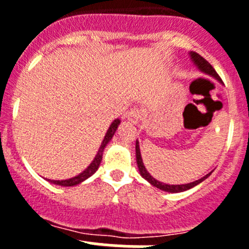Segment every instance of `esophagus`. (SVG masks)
Here are the masks:
<instances>
[{
	"instance_id": "obj_1",
	"label": "esophagus",
	"mask_w": 249,
	"mask_h": 249,
	"mask_svg": "<svg viewBox=\"0 0 249 249\" xmlns=\"http://www.w3.org/2000/svg\"><path fill=\"white\" fill-rule=\"evenodd\" d=\"M127 120L131 123H133V124H138V123L141 122V120H142V114H141L140 109H131V111L128 112V114H127Z\"/></svg>"
}]
</instances>
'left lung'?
Returning a JSON list of instances; mask_svg holds the SVG:
<instances>
[{
	"label": "left lung",
	"mask_w": 249,
	"mask_h": 249,
	"mask_svg": "<svg viewBox=\"0 0 249 249\" xmlns=\"http://www.w3.org/2000/svg\"><path fill=\"white\" fill-rule=\"evenodd\" d=\"M190 54H191V58H192V62L195 63L196 66H197V68H198L199 71L203 72V73H206V74H208V76L213 77V78H215V80L219 81V82H222L221 77H219L218 73L214 71V68L211 66V63L208 62V61H206L203 57L199 56V54L196 53V52H190ZM136 160H137V166H138V169H140L141 176H142V177H143L146 181H148L149 183L152 184V186L157 187V188L164 191V192L178 193V192H183V191H187V190H191L192 187L197 186V184H199L201 182H203L207 177H210L211 173H212V172L207 173L204 177L199 178V179H197V181H195V182H191V183H186V184H166V183H162V182L157 181L156 178L152 177V176L148 173V171L146 169V167H144L143 160H142V156H141L140 143H138V141L136 142Z\"/></svg>",
	"instance_id": "1"
}]
</instances>
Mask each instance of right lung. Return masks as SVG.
Returning <instances> with one entry per match:
<instances>
[{
    "mask_svg": "<svg viewBox=\"0 0 249 249\" xmlns=\"http://www.w3.org/2000/svg\"><path fill=\"white\" fill-rule=\"evenodd\" d=\"M120 123H121V121L118 120V118H117V120H114L113 122L111 123V126H109V128L107 129V133L105 135V138H103L102 143H101L100 149H98V152H97V155H96L94 160H92V163L89 164V166L87 167V168H86L82 173L77 175L76 177H73V178H70V179H62V181H54V179H48V181H50L51 183L58 184V186H62V187H72V186H76V184H80L81 182L86 181L87 178L91 177V176L93 175L96 171H97L98 167H100L101 160H102L103 149H105V147L107 146V143H108L109 141L112 140L113 135L116 133V131H117L118 126H120Z\"/></svg>",
    "mask_w": 249,
    "mask_h": 249,
    "instance_id": "right-lung-1",
    "label": "right lung"
}]
</instances>
